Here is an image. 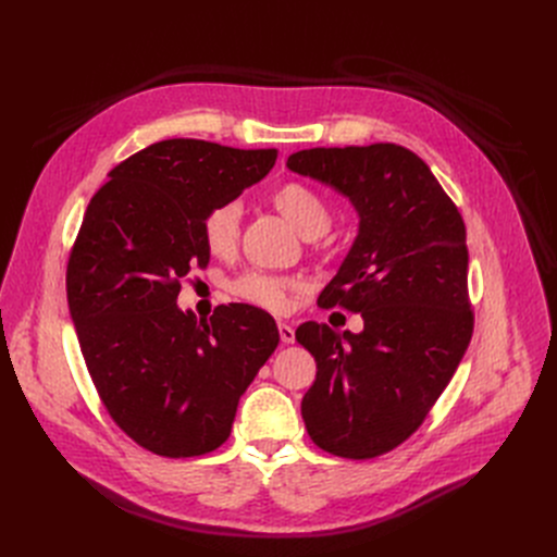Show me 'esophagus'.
I'll use <instances>...</instances> for the list:
<instances>
[{
	"label": "esophagus",
	"mask_w": 557,
	"mask_h": 557,
	"mask_svg": "<svg viewBox=\"0 0 557 557\" xmlns=\"http://www.w3.org/2000/svg\"><path fill=\"white\" fill-rule=\"evenodd\" d=\"M278 335H281L283 344H293L295 342V329L289 326V324H285V322L278 324Z\"/></svg>",
	"instance_id": "obj_1"
}]
</instances>
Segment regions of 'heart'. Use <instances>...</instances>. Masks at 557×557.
I'll return each mask as SVG.
<instances>
[{
    "label": "heart",
    "instance_id": "heart-1",
    "mask_svg": "<svg viewBox=\"0 0 557 557\" xmlns=\"http://www.w3.org/2000/svg\"><path fill=\"white\" fill-rule=\"evenodd\" d=\"M272 203L278 213L293 224L304 237L312 240L317 235H324L331 226V208L324 197L312 190L301 181H287L274 190ZM203 243L208 251L218 258H228L235 253L240 243L243 231V208L237 201H224L213 206L206 213L203 224ZM297 287L295 281L264 274L247 272L231 283V293L251 306L281 312L289 306V295Z\"/></svg>",
    "mask_w": 557,
    "mask_h": 557
}]
</instances>
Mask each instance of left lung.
<instances>
[{
  "mask_svg": "<svg viewBox=\"0 0 557 557\" xmlns=\"http://www.w3.org/2000/svg\"><path fill=\"white\" fill-rule=\"evenodd\" d=\"M287 168L331 185L360 218L317 304L360 312L364 329H297L317 362L301 414L324 451L376 458L421 426L469 347L465 222L429 165L399 145L304 149Z\"/></svg>",
  "mask_w": 557,
  "mask_h": 557,
  "instance_id": "8db88e82",
  "label": "left lung"
}]
</instances>
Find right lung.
<instances>
[{
  "instance_id": "obj_1",
  "label": "right lung",
  "mask_w": 557,
  "mask_h": 557,
  "mask_svg": "<svg viewBox=\"0 0 557 557\" xmlns=\"http://www.w3.org/2000/svg\"><path fill=\"white\" fill-rule=\"evenodd\" d=\"M276 149L172 138L111 170L67 262V306L90 379L147 451L195 458L228 435L237 401L278 347L274 317L247 304L210 320L181 310V281L206 268L203 218L276 163Z\"/></svg>"
}]
</instances>
